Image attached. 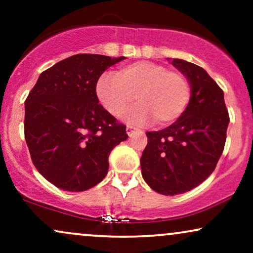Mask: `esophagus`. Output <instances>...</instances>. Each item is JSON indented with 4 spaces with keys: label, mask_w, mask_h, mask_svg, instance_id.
<instances>
[{
    "label": "esophagus",
    "mask_w": 253,
    "mask_h": 253,
    "mask_svg": "<svg viewBox=\"0 0 253 253\" xmlns=\"http://www.w3.org/2000/svg\"><path fill=\"white\" fill-rule=\"evenodd\" d=\"M126 132H127V134H128V136H132V135H134L135 133H141V130L135 128V127H133V126H127Z\"/></svg>",
    "instance_id": "1"
}]
</instances>
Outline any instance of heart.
I'll use <instances>...</instances> for the list:
<instances>
[{
  "label": "heart",
  "mask_w": 253,
  "mask_h": 253,
  "mask_svg": "<svg viewBox=\"0 0 253 253\" xmlns=\"http://www.w3.org/2000/svg\"><path fill=\"white\" fill-rule=\"evenodd\" d=\"M96 94L102 106L112 115L120 118L132 106L128 114L132 123L155 120L158 126L175 123L187 109L191 97L188 78L181 72L153 62H136L117 74H104L96 84Z\"/></svg>",
  "instance_id": "obj_1"
}]
</instances>
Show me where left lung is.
I'll use <instances>...</instances> for the list:
<instances>
[{
  "instance_id": "obj_1",
  "label": "left lung",
  "mask_w": 253,
  "mask_h": 253,
  "mask_svg": "<svg viewBox=\"0 0 253 253\" xmlns=\"http://www.w3.org/2000/svg\"><path fill=\"white\" fill-rule=\"evenodd\" d=\"M171 64L189 81L190 102L169 127L146 132L140 167L151 189L172 196L211 176L225 147L229 117L223 91L206 70L183 59Z\"/></svg>"
}]
</instances>
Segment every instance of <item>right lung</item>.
I'll return each instance as SVG.
<instances>
[{
	"label": "right lung",
	"instance_id": "right-lung-1",
	"mask_svg": "<svg viewBox=\"0 0 253 253\" xmlns=\"http://www.w3.org/2000/svg\"><path fill=\"white\" fill-rule=\"evenodd\" d=\"M125 59L75 54L42 72L25 101V139L32 162L59 189L84 191L108 172V157L128 135L98 103L96 84Z\"/></svg>",
	"mask_w": 253,
	"mask_h": 253
}]
</instances>
